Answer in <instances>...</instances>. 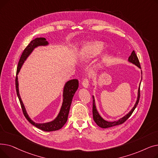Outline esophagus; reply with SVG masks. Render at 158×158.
<instances>
[{"mask_svg":"<svg viewBox=\"0 0 158 158\" xmlns=\"http://www.w3.org/2000/svg\"><path fill=\"white\" fill-rule=\"evenodd\" d=\"M82 86H83L85 88H88L89 86V80L88 79V77L85 78V79L82 81Z\"/></svg>","mask_w":158,"mask_h":158,"instance_id":"obj_1","label":"esophagus"}]
</instances>
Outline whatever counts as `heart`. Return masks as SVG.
Here are the masks:
<instances>
[{
    "label": "heart",
    "mask_w": 158,
    "mask_h": 158,
    "mask_svg": "<svg viewBox=\"0 0 158 158\" xmlns=\"http://www.w3.org/2000/svg\"><path fill=\"white\" fill-rule=\"evenodd\" d=\"M104 48V44L102 41H91L83 45L81 51V56L83 60L89 61L100 54ZM110 57L109 54H106L103 59L106 60Z\"/></svg>",
    "instance_id": "obj_1"
}]
</instances>
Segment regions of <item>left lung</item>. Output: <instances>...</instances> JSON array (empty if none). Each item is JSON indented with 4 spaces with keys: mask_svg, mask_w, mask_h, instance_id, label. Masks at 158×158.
<instances>
[{
    "mask_svg": "<svg viewBox=\"0 0 158 158\" xmlns=\"http://www.w3.org/2000/svg\"><path fill=\"white\" fill-rule=\"evenodd\" d=\"M128 62L136 65V66H138L139 69H141V66H140V64H139L138 58V57H137V56H136V53L134 51L132 52L131 56L129 57ZM141 73H142V70H141ZM142 79H141L140 82H139V85L138 89L137 98H136V102H135L133 107H132L131 110L127 114H126L125 116H123V117L120 118L118 120L110 122V121H107V120H104L100 115V114H99V113H98V111L97 109V107H96L95 97H94V95L92 96V97H93V110H92L93 111V118H94V120L95 122L97 124L98 126H99L101 128H103V129H106V128H109V127H113V126H115L120 125V124L123 123L124 122H126L131 117V115L132 114V113H133V111H135V108L136 107V106L138 104L139 100V95H140L139 88H140V85H141V81H142Z\"/></svg>",
    "mask_w": 158,
    "mask_h": 158,
    "instance_id": "8db88e82",
    "label": "left lung"
}]
</instances>
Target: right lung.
I'll return each instance as SVG.
<instances>
[{
  "instance_id": "right-lung-1",
  "label": "right lung",
  "mask_w": 158,
  "mask_h": 158,
  "mask_svg": "<svg viewBox=\"0 0 158 158\" xmlns=\"http://www.w3.org/2000/svg\"><path fill=\"white\" fill-rule=\"evenodd\" d=\"M48 45H49L48 42L47 41H46V39L45 38L42 37L36 38L31 41L30 44L27 46V47L24 49V51L20 57V59L18 64L17 70H16L15 83L16 94H17V96L20 101L25 117L26 118V119L32 124V125L36 127L37 128L44 131L50 132L60 129L64 125L66 121H67L73 97L75 93L76 92V91L77 90L79 87L78 80L72 79L67 81L64 84L63 91V102L60 112L58 113L57 117L52 121L45 123H36L29 117L27 110L26 109V107H25L21 98L19 92V83L17 76V75L19 73L24 62L27 60L28 57L35 51V49L39 47H47Z\"/></svg>"
}]
</instances>
